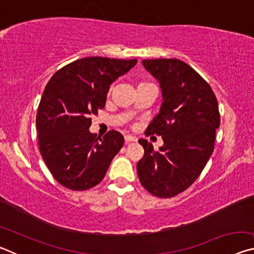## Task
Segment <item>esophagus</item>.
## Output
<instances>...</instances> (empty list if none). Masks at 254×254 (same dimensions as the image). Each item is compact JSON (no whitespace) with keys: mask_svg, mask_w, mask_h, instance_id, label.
<instances>
[{"mask_svg":"<svg viewBox=\"0 0 254 254\" xmlns=\"http://www.w3.org/2000/svg\"><path fill=\"white\" fill-rule=\"evenodd\" d=\"M124 140H126V142H135L137 139H136L135 136L130 135V134H127V135H124Z\"/></svg>","mask_w":254,"mask_h":254,"instance_id":"34e87169","label":"esophagus"}]
</instances>
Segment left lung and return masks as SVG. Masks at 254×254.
Returning <instances> with one entry per match:
<instances>
[{
    "instance_id": "obj_1",
    "label": "left lung",
    "mask_w": 254,
    "mask_h": 254,
    "mask_svg": "<svg viewBox=\"0 0 254 254\" xmlns=\"http://www.w3.org/2000/svg\"><path fill=\"white\" fill-rule=\"evenodd\" d=\"M142 65L159 84L162 103L147 128L163 145L140 139L144 156L137 162L140 183L157 197H174L198 178L212 156L220 127L216 96L198 72L179 59H144Z\"/></svg>"
}]
</instances>
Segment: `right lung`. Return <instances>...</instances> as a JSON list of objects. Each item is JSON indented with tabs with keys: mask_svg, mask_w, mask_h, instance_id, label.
Masks as SVG:
<instances>
[{
	"mask_svg": "<svg viewBox=\"0 0 254 254\" xmlns=\"http://www.w3.org/2000/svg\"><path fill=\"white\" fill-rule=\"evenodd\" d=\"M136 59L88 57L63 67L47 84L37 112L39 150L51 175L64 187L86 190L102 182L124 143L112 130L89 131L110 86L135 66Z\"/></svg>",
	"mask_w": 254,
	"mask_h": 254,
	"instance_id": "right-lung-1",
	"label": "right lung"
}]
</instances>
